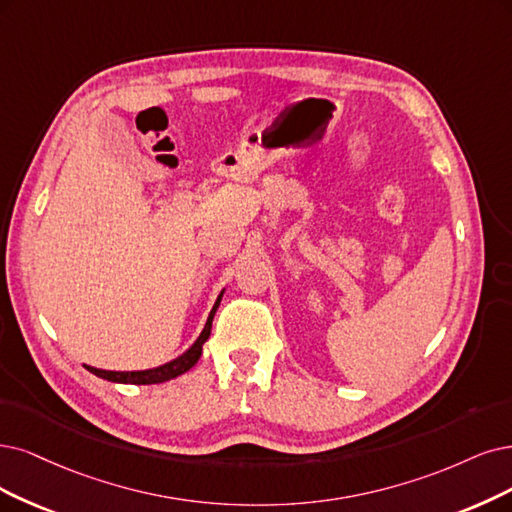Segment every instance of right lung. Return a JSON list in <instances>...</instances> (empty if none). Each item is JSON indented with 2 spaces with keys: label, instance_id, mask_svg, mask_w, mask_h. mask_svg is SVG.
Segmentation results:
<instances>
[{
  "label": "right lung",
  "instance_id": "add662e5",
  "mask_svg": "<svg viewBox=\"0 0 512 512\" xmlns=\"http://www.w3.org/2000/svg\"><path fill=\"white\" fill-rule=\"evenodd\" d=\"M221 295L217 297L215 306H213L211 314H208L206 325H204L200 337L194 342V346L189 348L185 354H181L179 358H175V361H170V363H166L162 367H156V369H147V371H105V369H94V367H88V365H86V369L90 373H94V375L103 377V380H107V382H118V384H160V382L173 380V377L189 371L198 363V358L202 354V346H204V342L208 339V335H211L213 316H215V312L219 308Z\"/></svg>",
  "mask_w": 512,
  "mask_h": 512
}]
</instances>
